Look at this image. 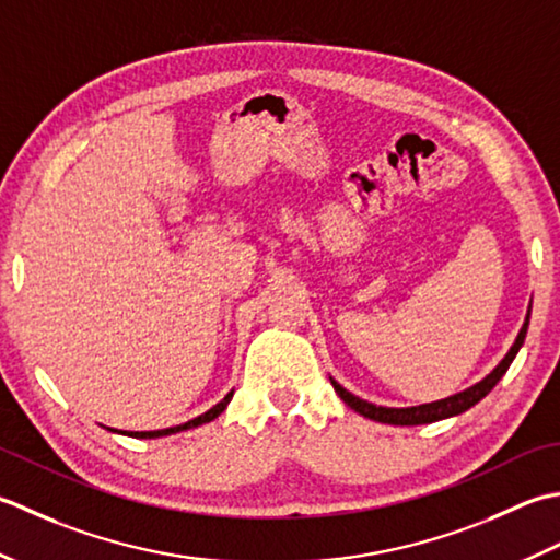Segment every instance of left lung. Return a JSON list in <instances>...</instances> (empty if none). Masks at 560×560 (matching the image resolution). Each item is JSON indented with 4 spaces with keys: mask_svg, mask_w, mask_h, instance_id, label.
I'll list each match as a JSON object with an SVG mask.
<instances>
[{
    "mask_svg": "<svg viewBox=\"0 0 560 560\" xmlns=\"http://www.w3.org/2000/svg\"><path fill=\"white\" fill-rule=\"evenodd\" d=\"M527 326H529V314H527V318H524V326H522V330H520L515 346L510 348V352L503 358V362H500L498 368L486 376V380L474 384L471 389H466V392H462V394H454V396H450V398H442V401H435V404H423V406H413V408H384V406H374V404L362 401V398H358V396H352V394H350L348 389H343V386H340L336 380H330V384H334V389L338 392V396L343 398V401H346L352 410H358V413L364 416V418L376 420V423H389V425H423V423H435V420L452 418V416L464 413V410H469L471 406H476L478 401H481L483 396H488V392L493 389V386H495L500 380H503V374L508 372L512 360H515V355L520 352V348H522V343H524V336H527Z\"/></svg>",
    "mask_w": 560,
    "mask_h": 560,
    "instance_id": "left-lung-1",
    "label": "left lung"
}]
</instances>
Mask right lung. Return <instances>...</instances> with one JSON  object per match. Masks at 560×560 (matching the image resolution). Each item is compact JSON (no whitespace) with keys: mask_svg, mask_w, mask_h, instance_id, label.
Here are the masks:
<instances>
[{"mask_svg":"<svg viewBox=\"0 0 560 560\" xmlns=\"http://www.w3.org/2000/svg\"><path fill=\"white\" fill-rule=\"evenodd\" d=\"M232 396H234V392H230L226 394L220 404L217 406H212L208 413H202V416H198V418H192V420H188V423H184V425H176V428H166V430H150V432H128L130 438H164V435H174V432H180V430H190V428H198V425H202V423H210V420H214L217 416L222 413V410L226 408V404L232 401Z\"/></svg>","mask_w":560,"mask_h":560,"instance_id":"1","label":"right lung"}]
</instances>
